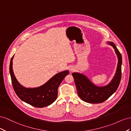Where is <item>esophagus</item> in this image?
Here are the masks:
<instances>
[{"instance_id":"1","label":"esophagus","mask_w":131,"mask_h":131,"mask_svg":"<svg viewBox=\"0 0 131 131\" xmlns=\"http://www.w3.org/2000/svg\"><path fill=\"white\" fill-rule=\"evenodd\" d=\"M74 70V68H73V67H71V68H70V71L71 72H73Z\"/></svg>"}]
</instances>
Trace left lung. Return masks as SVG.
Returning <instances> with one entry per match:
<instances>
[{
	"label": "left lung",
	"mask_w": 131,
	"mask_h": 131,
	"mask_svg": "<svg viewBox=\"0 0 131 131\" xmlns=\"http://www.w3.org/2000/svg\"><path fill=\"white\" fill-rule=\"evenodd\" d=\"M107 43L114 48L118 59L115 74L109 84L103 87H98L93 84L84 74L78 72L72 73L75 82L78 95L82 100L85 102L98 104L105 102L117 90L120 83L122 56L114 43L108 42Z\"/></svg>",
	"instance_id": "8db88e82"
}]
</instances>
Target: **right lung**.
Segmentation results:
<instances>
[{
    "instance_id": "right-lung-1",
    "label": "right lung",
    "mask_w": 131,
    "mask_h": 131,
    "mask_svg": "<svg viewBox=\"0 0 131 131\" xmlns=\"http://www.w3.org/2000/svg\"><path fill=\"white\" fill-rule=\"evenodd\" d=\"M10 63V74L15 92L21 100L36 107L50 105L57 98L58 89L62 80L69 73L68 70L59 72L46 83L36 88H26L17 81L13 70V60Z\"/></svg>"
}]
</instances>
